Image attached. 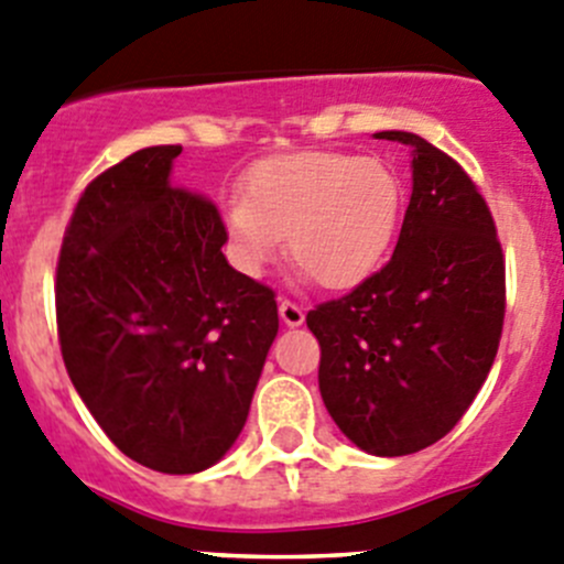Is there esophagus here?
<instances>
[{
	"mask_svg": "<svg viewBox=\"0 0 564 564\" xmlns=\"http://www.w3.org/2000/svg\"><path fill=\"white\" fill-rule=\"evenodd\" d=\"M279 318H282L285 326H302L304 310L299 307L296 302H291V299H282V302H279Z\"/></svg>",
	"mask_w": 564,
	"mask_h": 564,
	"instance_id": "esophagus-1",
	"label": "esophagus"
}]
</instances>
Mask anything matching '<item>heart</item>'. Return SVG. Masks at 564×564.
Listing matches in <instances>:
<instances>
[{
	"instance_id": "heart-1",
	"label": "heart",
	"mask_w": 564,
	"mask_h": 564,
	"mask_svg": "<svg viewBox=\"0 0 564 564\" xmlns=\"http://www.w3.org/2000/svg\"><path fill=\"white\" fill-rule=\"evenodd\" d=\"M401 182L388 163L343 152H296L260 160L243 196L221 207L232 260L246 273L282 251L315 285L343 291L371 276L401 216Z\"/></svg>"
}]
</instances>
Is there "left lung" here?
Returning <instances> with one entry per match:
<instances>
[{"mask_svg":"<svg viewBox=\"0 0 564 564\" xmlns=\"http://www.w3.org/2000/svg\"><path fill=\"white\" fill-rule=\"evenodd\" d=\"M412 196L382 271L307 313L332 421L373 457L446 437L485 384L503 326V254L487 202L457 160L415 132Z\"/></svg>","mask_w":564,"mask_h":564,"instance_id":"1","label":"left lung"}]
</instances>
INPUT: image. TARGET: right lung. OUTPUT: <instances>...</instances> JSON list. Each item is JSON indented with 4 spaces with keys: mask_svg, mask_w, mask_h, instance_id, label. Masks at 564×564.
<instances>
[{
    "mask_svg": "<svg viewBox=\"0 0 564 564\" xmlns=\"http://www.w3.org/2000/svg\"><path fill=\"white\" fill-rule=\"evenodd\" d=\"M180 152L141 149L85 187L55 285L79 399L160 474H198L235 446L279 332L271 288L224 257L216 205L171 185Z\"/></svg>",
    "mask_w": 564,
    "mask_h": 564,
    "instance_id": "add662e5",
    "label": "right lung"
}]
</instances>
